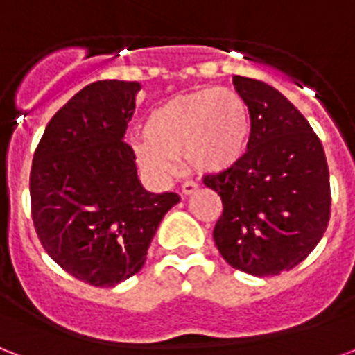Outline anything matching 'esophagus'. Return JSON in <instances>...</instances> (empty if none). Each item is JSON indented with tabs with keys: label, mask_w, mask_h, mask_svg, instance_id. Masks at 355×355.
I'll return each mask as SVG.
<instances>
[{
	"label": "esophagus",
	"mask_w": 355,
	"mask_h": 355,
	"mask_svg": "<svg viewBox=\"0 0 355 355\" xmlns=\"http://www.w3.org/2000/svg\"><path fill=\"white\" fill-rule=\"evenodd\" d=\"M198 191V185L196 183H193V181H185L183 185H181V194L183 196H189V194H193Z\"/></svg>",
	"instance_id": "esophagus-1"
}]
</instances>
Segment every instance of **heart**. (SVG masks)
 I'll use <instances>...</instances> for the list:
<instances>
[{"label": "heart", "mask_w": 355, "mask_h": 355, "mask_svg": "<svg viewBox=\"0 0 355 355\" xmlns=\"http://www.w3.org/2000/svg\"><path fill=\"white\" fill-rule=\"evenodd\" d=\"M252 121L247 101L228 87H200L157 106L144 123L138 164L155 178L175 172V157L198 174L236 166L249 148Z\"/></svg>", "instance_id": "obj_1"}]
</instances>
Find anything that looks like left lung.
I'll return each instance as SVG.
<instances>
[{
  "instance_id": "obj_1",
  "label": "left lung",
  "mask_w": 355,
  "mask_h": 355,
  "mask_svg": "<svg viewBox=\"0 0 355 355\" xmlns=\"http://www.w3.org/2000/svg\"><path fill=\"white\" fill-rule=\"evenodd\" d=\"M252 121L249 148L236 166L206 175L223 200L213 239L232 268L257 277L295 268L329 223L326 155L301 112L275 87L234 76Z\"/></svg>"
}]
</instances>
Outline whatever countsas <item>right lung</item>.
Returning <instances> with one entry per match:
<instances>
[{
    "instance_id": "obj_1",
    "label": "right lung",
    "mask_w": 355,
    "mask_h": 355,
    "mask_svg": "<svg viewBox=\"0 0 355 355\" xmlns=\"http://www.w3.org/2000/svg\"><path fill=\"white\" fill-rule=\"evenodd\" d=\"M138 82L98 80L80 89L44 129L31 174V217L42 247L67 273L116 286L138 273L175 193L142 187L125 130Z\"/></svg>"
}]
</instances>
